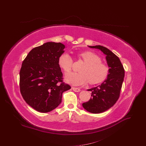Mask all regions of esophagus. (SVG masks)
Here are the masks:
<instances>
[{
  "instance_id": "1",
  "label": "esophagus",
  "mask_w": 146,
  "mask_h": 146,
  "mask_svg": "<svg viewBox=\"0 0 146 146\" xmlns=\"http://www.w3.org/2000/svg\"><path fill=\"white\" fill-rule=\"evenodd\" d=\"M72 90L74 91L75 92H80V88H76V87H72Z\"/></svg>"
}]
</instances>
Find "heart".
Listing matches in <instances>:
<instances>
[{"label": "heart", "mask_w": 146, "mask_h": 146, "mask_svg": "<svg viewBox=\"0 0 146 146\" xmlns=\"http://www.w3.org/2000/svg\"><path fill=\"white\" fill-rule=\"evenodd\" d=\"M85 64L80 70V73L69 72L66 74L65 80L74 86H80L90 82L99 83L107 78L109 74L108 66L101 62L100 57L91 51H85L78 55ZM60 67L65 72H69L73 65V60L68 53H63L58 58Z\"/></svg>", "instance_id": "heart-1"}]
</instances>
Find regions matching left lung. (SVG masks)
<instances>
[{"mask_svg":"<svg viewBox=\"0 0 146 146\" xmlns=\"http://www.w3.org/2000/svg\"><path fill=\"white\" fill-rule=\"evenodd\" d=\"M88 47L102 52L109 68L107 79L100 85L88 90L92 92L91 98L82 104L88 112L98 114L107 111L116 104L120 95L125 71L120 60L108 48L99 45Z\"/></svg>","mask_w":146,"mask_h":146,"instance_id":"1","label":"left lung"}]
</instances>
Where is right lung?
<instances>
[{
	"label": "right lung",
	"instance_id": "add662e5",
	"mask_svg": "<svg viewBox=\"0 0 146 146\" xmlns=\"http://www.w3.org/2000/svg\"><path fill=\"white\" fill-rule=\"evenodd\" d=\"M65 46L47 42L33 48L22 64L20 91L29 105L41 113L52 111L61 104L63 92L70 87L63 82L58 64Z\"/></svg>",
	"mask_w": 146,
	"mask_h": 146
}]
</instances>
